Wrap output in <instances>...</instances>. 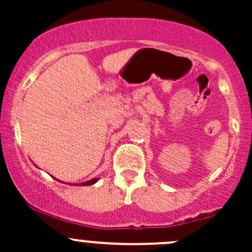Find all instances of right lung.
Returning a JSON list of instances; mask_svg holds the SVG:
<instances>
[{
    "mask_svg": "<svg viewBox=\"0 0 252 252\" xmlns=\"http://www.w3.org/2000/svg\"><path fill=\"white\" fill-rule=\"evenodd\" d=\"M54 179H56V178H54ZM56 180H57V179H56ZM97 181H98V178H94V179H91V180H89V181L82 182V184H78V186H89V185L96 184Z\"/></svg>",
    "mask_w": 252,
    "mask_h": 252,
    "instance_id": "right-lung-1",
    "label": "right lung"
}]
</instances>
